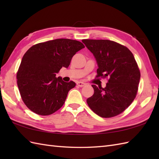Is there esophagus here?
Returning <instances> with one entry per match:
<instances>
[{"mask_svg": "<svg viewBox=\"0 0 159 159\" xmlns=\"http://www.w3.org/2000/svg\"><path fill=\"white\" fill-rule=\"evenodd\" d=\"M77 85L81 87L85 86V85H86V83H83V82H80V81H79V82H78V83H77Z\"/></svg>", "mask_w": 159, "mask_h": 159, "instance_id": "34e87169", "label": "esophagus"}]
</instances>
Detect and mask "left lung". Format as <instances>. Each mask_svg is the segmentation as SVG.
Listing matches in <instances>:
<instances>
[{"mask_svg": "<svg viewBox=\"0 0 159 159\" xmlns=\"http://www.w3.org/2000/svg\"><path fill=\"white\" fill-rule=\"evenodd\" d=\"M82 42L96 60V77L108 78L104 88L92 85L94 93L87 98V104L100 117L116 116L130 105L137 95L141 74L134 57L126 46L111 40Z\"/></svg>", "mask_w": 159, "mask_h": 159, "instance_id": "1", "label": "left lung"}]
</instances>
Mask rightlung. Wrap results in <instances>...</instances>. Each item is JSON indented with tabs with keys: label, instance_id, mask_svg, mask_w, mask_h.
Here are the masks:
<instances>
[{
	"label": "right lung",
	"instance_id": "1",
	"mask_svg": "<svg viewBox=\"0 0 159 159\" xmlns=\"http://www.w3.org/2000/svg\"><path fill=\"white\" fill-rule=\"evenodd\" d=\"M83 48V43L76 40L57 39L37 43L26 52L17 72V84L30 110L48 116L63 105L76 83L64 82L56 74L62 67H68L72 57Z\"/></svg>",
	"mask_w": 159,
	"mask_h": 159
}]
</instances>
